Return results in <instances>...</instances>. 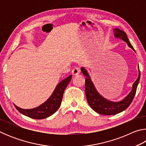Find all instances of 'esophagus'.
Wrapping results in <instances>:
<instances>
[{
    "instance_id": "1",
    "label": "esophagus",
    "mask_w": 146,
    "mask_h": 146,
    "mask_svg": "<svg viewBox=\"0 0 146 146\" xmlns=\"http://www.w3.org/2000/svg\"><path fill=\"white\" fill-rule=\"evenodd\" d=\"M71 72H72V75L73 76L77 75H78L79 73H80V70H79L78 68H75L74 69H73V70H72V71H71Z\"/></svg>"
}]
</instances>
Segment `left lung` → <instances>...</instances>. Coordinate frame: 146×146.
I'll return each instance as SVG.
<instances>
[{
    "label": "left lung",
    "mask_w": 146,
    "mask_h": 146,
    "mask_svg": "<svg viewBox=\"0 0 146 146\" xmlns=\"http://www.w3.org/2000/svg\"><path fill=\"white\" fill-rule=\"evenodd\" d=\"M113 31L114 32V36L116 38L121 39L123 42H125V43H127L128 47L131 48L135 52V50L131 44L129 39L127 38V35L124 31L118 28H114ZM138 78L135 80V82L133 83L132 86V90L129 93L126 97H125L123 99L120 101H111L104 97L101 94H100V93L96 89L95 85H94L90 74H89L86 68L84 67L81 68V72L86 77L85 84L86 96L90 107L98 114L104 115H116L126 110L131 104V103L132 102L133 98H134L137 86L140 81V72L139 70V67H138Z\"/></svg>",
    "instance_id": "left-lung-1"
}]
</instances>
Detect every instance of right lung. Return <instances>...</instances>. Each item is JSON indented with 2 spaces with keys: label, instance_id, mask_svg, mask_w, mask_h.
I'll use <instances>...</instances> for the list:
<instances>
[{
  "label": "right lung",
  "instance_id": "1",
  "mask_svg": "<svg viewBox=\"0 0 146 146\" xmlns=\"http://www.w3.org/2000/svg\"><path fill=\"white\" fill-rule=\"evenodd\" d=\"M71 78L72 75H71L59 82L48 99L38 107L25 110L19 108L15 104L14 106L21 114L34 119L40 120L50 117L60 108L64 90L70 83Z\"/></svg>",
  "mask_w": 146,
  "mask_h": 146
}]
</instances>
